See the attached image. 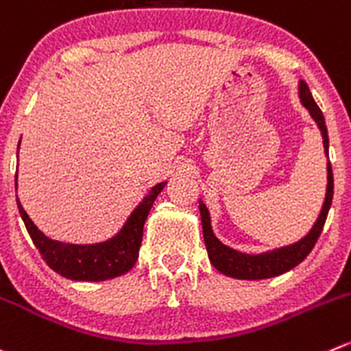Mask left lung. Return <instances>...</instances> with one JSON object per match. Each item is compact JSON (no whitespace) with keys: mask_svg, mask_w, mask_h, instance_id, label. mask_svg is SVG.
<instances>
[{"mask_svg":"<svg viewBox=\"0 0 351 351\" xmlns=\"http://www.w3.org/2000/svg\"><path fill=\"white\" fill-rule=\"evenodd\" d=\"M298 96H300L302 104L308 110L311 117L317 123L319 130H321L322 142H324V154H329V137H328V128H326L324 117L319 106L315 104L314 97H312L311 90H308L307 84L300 80L298 84ZM332 168L331 162H328V189H326V199L322 204L321 214H319L317 221L312 226V230L305 234L302 240L297 243L288 245V247L274 248V250L264 252V254L250 255L238 252L234 248L226 247L221 243L213 233V226H210V216L209 209L202 200H199V209H200V219H202V230H204V241H206L207 255L209 261L213 262V266L216 267L219 273L226 274L230 278H237V280H266V278L280 276V274L287 273V271L293 269L298 266L314 248L315 241H317L319 234H321L322 228H324L326 217H328L329 207L332 202Z\"/></svg>","mask_w":351,"mask_h":351,"instance_id":"left-lung-1","label":"left lung"}]
</instances>
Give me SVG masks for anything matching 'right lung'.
I'll use <instances>...</instances> for the list:
<instances>
[{
    "label": "right lung",
    "mask_w": 351,
    "mask_h": 351,
    "mask_svg": "<svg viewBox=\"0 0 351 351\" xmlns=\"http://www.w3.org/2000/svg\"><path fill=\"white\" fill-rule=\"evenodd\" d=\"M165 185L166 182L152 186L151 192L135 207L117 237L94 245H73L51 240L32 223L19 199L16 206L34 245L40 252V257L54 273L73 281H106L128 273L135 266L142 243L144 223Z\"/></svg>",
    "instance_id": "1"
}]
</instances>
